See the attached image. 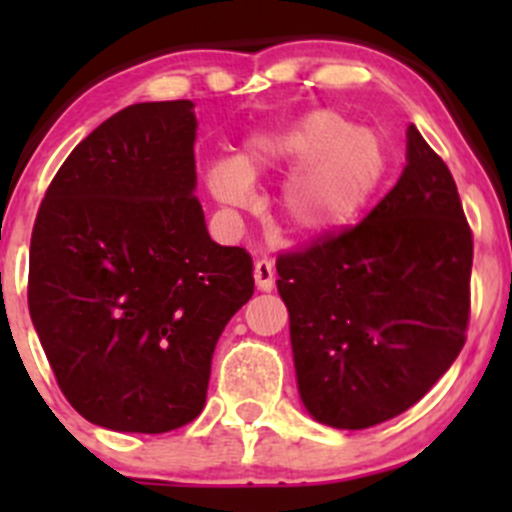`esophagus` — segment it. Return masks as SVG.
Segmentation results:
<instances>
[{
    "label": "esophagus",
    "mask_w": 512,
    "mask_h": 512,
    "mask_svg": "<svg viewBox=\"0 0 512 512\" xmlns=\"http://www.w3.org/2000/svg\"><path fill=\"white\" fill-rule=\"evenodd\" d=\"M255 282L257 289H262V292L275 289V265H272V260L262 257V260L255 262Z\"/></svg>",
    "instance_id": "34e87169"
}]
</instances>
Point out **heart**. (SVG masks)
I'll return each instance as SVG.
<instances>
[{
    "label": "heart",
    "instance_id": "1",
    "mask_svg": "<svg viewBox=\"0 0 512 512\" xmlns=\"http://www.w3.org/2000/svg\"><path fill=\"white\" fill-rule=\"evenodd\" d=\"M287 168L294 170L280 193L282 223L294 235L322 237L374 203L389 173V151L344 113L314 111L255 133L235 163L210 165L208 188L220 203L240 208L250 200V180Z\"/></svg>",
    "mask_w": 512,
    "mask_h": 512
}]
</instances>
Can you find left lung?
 Returning <instances> with one entry per match:
<instances>
[{
  "label": "left lung",
  "mask_w": 512,
  "mask_h": 512,
  "mask_svg": "<svg viewBox=\"0 0 512 512\" xmlns=\"http://www.w3.org/2000/svg\"><path fill=\"white\" fill-rule=\"evenodd\" d=\"M406 160L361 223L277 255L299 396L334 428L404 414L466 344L471 225L451 170L416 126Z\"/></svg>",
  "instance_id": "obj_1"
}]
</instances>
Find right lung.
<instances>
[{
  "label": "right lung",
  "instance_id": "obj_1",
  "mask_svg": "<svg viewBox=\"0 0 512 512\" xmlns=\"http://www.w3.org/2000/svg\"><path fill=\"white\" fill-rule=\"evenodd\" d=\"M190 101L113 113L64 160L36 213L29 314L86 421L165 433L198 418L210 361L252 297V257L210 240Z\"/></svg>",
  "mask_w": 512,
  "mask_h": 512
}]
</instances>
